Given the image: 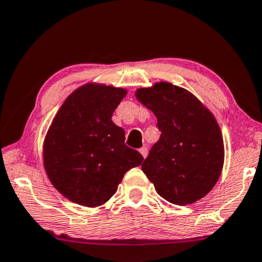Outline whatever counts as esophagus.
Here are the masks:
<instances>
[{
    "label": "esophagus",
    "instance_id": "obj_1",
    "mask_svg": "<svg viewBox=\"0 0 262 262\" xmlns=\"http://www.w3.org/2000/svg\"><path fill=\"white\" fill-rule=\"evenodd\" d=\"M140 153H141V155L143 156V158L146 159L147 155H148V148L147 147H142L141 149H140Z\"/></svg>",
    "mask_w": 262,
    "mask_h": 262
}]
</instances>
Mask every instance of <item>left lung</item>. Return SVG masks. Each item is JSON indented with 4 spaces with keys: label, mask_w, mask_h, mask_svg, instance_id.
<instances>
[{
    "label": "left lung",
    "mask_w": 262,
    "mask_h": 262,
    "mask_svg": "<svg viewBox=\"0 0 262 262\" xmlns=\"http://www.w3.org/2000/svg\"><path fill=\"white\" fill-rule=\"evenodd\" d=\"M135 96L153 112L161 130L141 166L156 192L179 206L206 196L225 161L224 139L212 112L187 89L166 81L136 89Z\"/></svg>",
    "instance_id": "8db88e82"
}]
</instances>
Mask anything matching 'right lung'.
I'll list each match as a JSON object with an SVG mask.
<instances>
[{
    "mask_svg": "<svg viewBox=\"0 0 262 262\" xmlns=\"http://www.w3.org/2000/svg\"><path fill=\"white\" fill-rule=\"evenodd\" d=\"M126 88L88 82L64 100L42 147L45 170L68 200L96 208L118 190L127 170L143 161L124 144V129L112 121Z\"/></svg>",
    "mask_w": 262,
    "mask_h": 262,
    "instance_id": "add662e5",
    "label": "right lung"
}]
</instances>
